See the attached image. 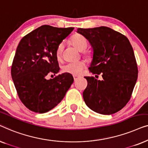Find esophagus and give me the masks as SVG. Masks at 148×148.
I'll use <instances>...</instances> for the list:
<instances>
[{"instance_id": "34e87169", "label": "esophagus", "mask_w": 148, "mask_h": 148, "mask_svg": "<svg viewBox=\"0 0 148 148\" xmlns=\"http://www.w3.org/2000/svg\"><path fill=\"white\" fill-rule=\"evenodd\" d=\"M73 78H74V80L76 81L79 78V76H77V75H73Z\"/></svg>"}]
</instances>
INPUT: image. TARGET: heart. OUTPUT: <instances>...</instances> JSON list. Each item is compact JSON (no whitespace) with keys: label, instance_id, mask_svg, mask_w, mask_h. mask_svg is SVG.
Instances as JSON below:
<instances>
[{"label":"heart","instance_id":"1","mask_svg":"<svg viewBox=\"0 0 148 148\" xmlns=\"http://www.w3.org/2000/svg\"><path fill=\"white\" fill-rule=\"evenodd\" d=\"M71 42L73 45L80 52H84L88 46V41H87L86 38L84 36L79 34H76L73 36L71 38ZM63 49L64 43L62 42L58 45L57 49H56V56L58 58H60L61 56ZM85 66H86L85 62L83 60H79V61L69 62V63L65 64L62 66V72L66 73L77 75L82 73Z\"/></svg>","mask_w":148,"mask_h":148}]
</instances>
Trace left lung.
<instances>
[{
  "label": "left lung",
  "instance_id": "8db88e82",
  "mask_svg": "<svg viewBox=\"0 0 148 148\" xmlns=\"http://www.w3.org/2000/svg\"><path fill=\"white\" fill-rule=\"evenodd\" d=\"M77 32L84 36L92 48L89 69L102 77L101 80L85 77L88 81L83 92L85 102L99 114H114L130 100L137 79L138 70L130 42L122 34L105 26L78 28Z\"/></svg>",
  "mask_w": 148,
  "mask_h": 148
}]
</instances>
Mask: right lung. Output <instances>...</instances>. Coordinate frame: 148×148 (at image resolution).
Masks as SVG:
<instances>
[{"instance_id":"1","label":"right lung","mask_w":148,"mask_h":148,"mask_svg":"<svg viewBox=\"0 0 148 148\" xmlns=\"http://www.w3.org/2000/svg\"><path fill=\"white\" fill-rule=\"evenodd\" d=\"M73 27L44 25L24 36L16 50L11 77L19 98L30 110L44 113L59 104L73 82L71 74L59 72L56 49Z\"/></svg>"}]
</instances>
